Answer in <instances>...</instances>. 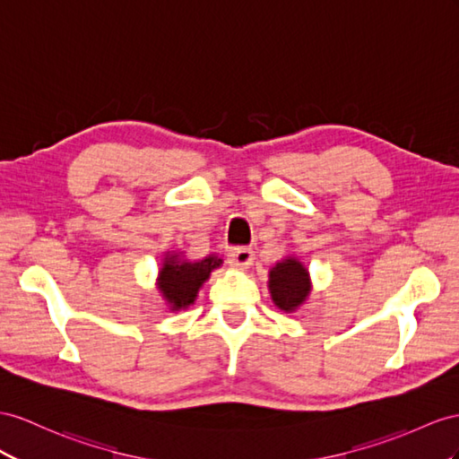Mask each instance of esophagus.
Masks as SVG:
<instances>
[{
  "instance_id": "obj_1",
  "label": "esophagus",
  "mask_w": 459,
  "mask_h": 459,
  "mask_svg": "<svg viewBox=\"0 0 459 459\" xmlns=\"http://www.w3.org/2000/svg\"><path fill=\"white\" fill-rule=\"evenodd\" d=\"M229 255H230V262L242 269L250 267V264L254 262V252L250 248H244V246L242 248H232Z\"/></svg>"
}]
</instances>
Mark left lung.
I'll list each match as a JSON object with an SVG mask.
<instances>
[{"label":"left lung","instance_id":"obj_1","mask_svg":"<svg viewBox=\"0 0 459 459\" xmlns=\"http://www.w3.org/2000/svg\"><path fill=\"white\" fill-rule=\"evenodd\" d=\"M269 292L275 307L285 312H295L310 295V275L297 257H285L269 272Z\"/></svg>","mask_w":459,"mask_h":459}]
</instances>
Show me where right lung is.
I'll list each match as a JSON object with an SVG mask.
<instances>
[{"label":"right lung","mask_w":459,"mask_h":459,"mask_svg":"<svg viewBox=\"0 0 459 459\" xmlns=\"http://www.w3.org/2000/svg\"><path fill=\"white\" fill-rule=\"evenodd\" d=\"M222 264L221 257L207 255L205 260L187 262L178 254H167L159 272L157 285L170 310H182L194 304L199 289L209 279L211 272Z\"/></svg>","instance_id":"add662e5"}]
</instances>
